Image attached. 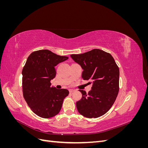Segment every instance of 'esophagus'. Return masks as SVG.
I'll list each match as a JSON object with an SVG mask.
<instances>
[{
  "instance_id": "1",
  "label": "esophagus",
  "mask_w": 148,
  "mask_h": 148,
  "mask_svg": "<svg viewBox=\"0 0 148 148\" xmlns=\"http://www.w3.org/2000/svg\"><path fill=\"white\" fill-rule=\"evenodd\" d=\"M75 90V89H69V92H70V93H72L73 92H74Z\"/></svg>"
}]
</instances>
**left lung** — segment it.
I'll use <instances>...</instances> for the list:
<instances>
[{
    "label": "left lung",
    "instance_id": "1",
    "mask_svg": "<svg viewBox=\"0 0 148 148\" xmlns=\"http://www.w3.org/2000/svg\"><path fill=\"white\" fill-rule=\"evenodd\" d=\"M70 57L83 69V79L91 80L92 84L88 94L79 90L82 97L76 103L78 112L87 118L99 117L111 108L118 95L119 67L109 53L98 49Z\"/></svg>",
    "mask_w": 148,
    "mask_h": 148
}]
</instances>
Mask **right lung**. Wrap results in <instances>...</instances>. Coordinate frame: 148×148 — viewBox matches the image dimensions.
<instances>
[{
    "label": "right lung",
    "instance_id": "obj_1",
    "mask_svg": "<svg viewBox=\"0 0 148 148\" xmlns=\"http://www.w3.org/2000/svg\"><path fill=\"white\" fill-rule=\"evenodd\" d=\"M69 59L44 49L32 52L22 70L23 97L34 114L48 119L59 113L65 97L69 91L66 89L51 86V80L56 75L55 66Z\"/></svg>",
    "mask_w": 148,
    "mask_h": 148
}]
</instances>
